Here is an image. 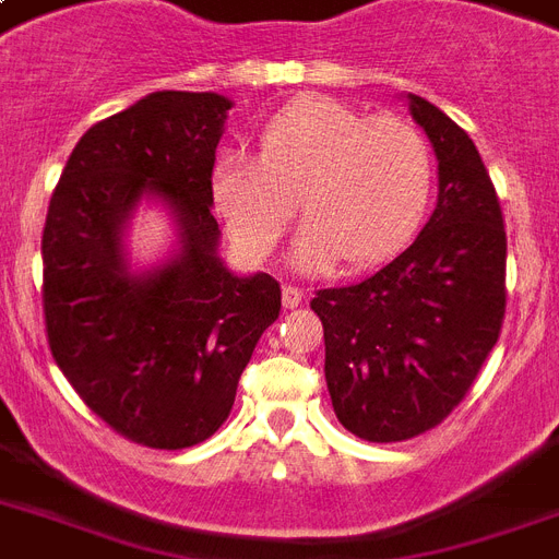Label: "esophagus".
<instances>
[{
    "mask_svg": "<svg viewBox=\"0 0 559 559\" xmlns=\"http://www.w3.org/2000/svg\"><path fill=\"white\" fill-rule=\"evenodd\" d=\"M281 301H284V307H287V310H293V307H298L301 301H305V293L289 284V287H284V293H281Z\"/></svg>",
    "mask_w": 559,
    "mask_h": 559,
    "instance_id": "esophagus-1",
    "label": "esophagus"
}]
</instances>
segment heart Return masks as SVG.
<instances>
[{"label": "heart", "instance_id": "b5f03b06", "mask_svg": "<svg viewBox=\"0 0 559 559\" xmlns=\"http://www.w3.org/2000/svg\"><path fill=\"white\" fill-rule=\"evenodd\" d=\"M429 142L403 118L331 98H301L266 121L261 159L219 153L211 200L240 252L266 258L287 228L296 197L305 214L293 258L301 270L373 266L415 237L432 200Z\"/></svg>", "mask_w": 559, "mask_h": 559}]
</instances>
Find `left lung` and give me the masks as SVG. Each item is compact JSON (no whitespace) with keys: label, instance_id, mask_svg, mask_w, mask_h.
Returning <instances> with one entry per match:
<instances>
[{"label":"left lung","instance_id":"left-lung-1","mask_svg":"<svg viewBox=\"0 0 559 559\" xmlns=\"http://www.w3.org/2000/svg\"><path fill=\"white\" fill-rule=\"evenodd\" d=\"M438 159V202L408 249L350 287L319 289L324 380L362 441H406L459 406L504 319L508 237L476 144L447 112L406 95Z\"/></svg>","mask_w":559,"mask_h":559}]
</instances>
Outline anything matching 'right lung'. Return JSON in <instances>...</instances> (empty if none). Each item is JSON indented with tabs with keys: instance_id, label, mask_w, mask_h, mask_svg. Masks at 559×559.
Masks as SVG:
<instances>
[{
	"instance_id": "obj_1",
	"label": "right lung",
	"mask_w": 559,
	"mask_h": 559,
	"mask_svg": "<svg viewBox=\"0 0 559 559\" xmlns=\"http://www.w3.org/2000/svg\"><path fill=\"white\" fill-rule=\"evenodd\" d=\"M231 100L162 90L74 144L43 228V310L55 362L116 432L186 450L217 432L261 333L278 319L266 272L219 258L214 151ZM142 201L171 217L175 249L132 266L126 235Z\"/></svg>"
}]
</instances>
